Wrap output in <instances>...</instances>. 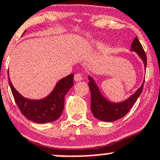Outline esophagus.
<instances>
[{"label": "esophagus", "instance_id": "34e87169", "mask_svg": "<svg viewBox=\"0 0 160 160\" xmlns=\"http://www.w3.org/2000/svg\"><path fill=\"white\" fill-rule=\"evenodd\" d=\"M82 79H83V76H82V74H80V73H77V74H75L74 80L76 82L80 81V80H82Z\"/></svg>", "mask_w": 160, "mask_h": 160}]
</instances>
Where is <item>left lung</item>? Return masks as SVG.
Segmentation results:
<instances>
[{
  "label": "left lung",
  "mask_w": 160,
  "mask_h": 160,
  "mask_svg": "<svg viewBox=\"0 0 160 160\" xmlns=\"http://www.w3.org/2000/svg\"><path fill=\"white\" fill-rule=\"evenodd\" d=\"M130 51H134L137 53L138 56L141 58L144 63V67H147V54L141 45L140 42L138 40L137 37L132 41L131 45ZM89 79V87L91 93V109L93 116L98 120L104 121V122H112L119 119L122 118L127 114L129 110L132 108L133 104L137 100L142 91L144 81L141 87L131 95L128 99L120 102H112L109 101L105 98L102 93H100L99 87L96 83L95 80L90 76L88 77Z\"/></svg>",
  "instance_id": "left-lung-1"
}]
</instances>
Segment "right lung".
Instances as JSON below:
<instances>
[{"label": "right lung", "mask_w": 160, "mask_h": 160, "mask_svg": "<svg viewBox=\"0 0 160 160\" xmlns=\"http://www.w3.org/2000/svg\"><path fill=\"white\" fill-rule=\"evenodd\" d=\"M8 78L13 98L21 112L27 119L37 123L58 120L63 110L65 95L73 86V74L71 73L58 81L48 97L41 100H30L18 93Z\"/></svg>", "instance_id": "add662e5"}]
</instances>
